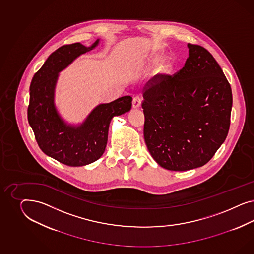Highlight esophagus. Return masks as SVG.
<instances>
[{"mask_svg":"<svg viewBox=\"0 0 254 254\" xmlns=\"http://www.w3.org/2000/svg\"><path fill=\"white\" fill-rule=\"evenodd\" d=\"M141 104V99L138 96H134L132 100V106L133 108H138Z\"/></svg>","mask_w":254,"mask_h":254,"instance_id":"obj_1","label":"esophagus"}]
</instances>
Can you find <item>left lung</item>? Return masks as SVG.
<instances>
[{
  "label": "left lung",
  "instance_id": "1",
  "mask_svg": "<svg viewBox=\"0 0 254 254\" xmlns=\"http://www.w3.org/2000/svg\"><path fill=\"white\" fill-rule=\"evenodd\" d=\"M183 69L159 73L143 88V135L162 168L185 171L207 164L227 137L230 84L206 48L188 44Z\"/></svg>",
  "mask_w": 254,
  "mask_h": 254
}]
</instances>
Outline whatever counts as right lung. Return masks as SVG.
<instances>
[{"label":"right lung","mask_w":254,"mask_h":254,"mask_svg":"<svg viewBox=\"0 0 254 254\" xmlns=\"http://www.w3.org/2000/svg\"><path fill=\"white\" fill-rule=\"evenodd\" d=\"M74 43L58 48L34 74L30 86L28 120L40 149L48 156L69 167H81L98 160L107 145L112 118L131 109L130 96L95 108L80 127L67 126L54 106V89L58 73L78 56L92 50Z\"/></svg>","instance_id":"obj_1"}]
</instances>
